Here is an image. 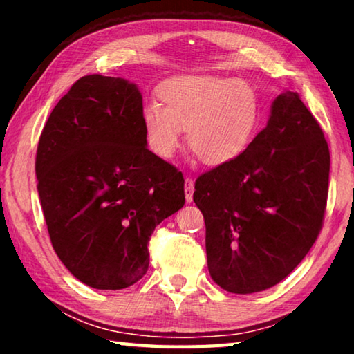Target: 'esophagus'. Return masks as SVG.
Listing matches in <instances>:
<instances>
[{
	"instance_id": "34e87169",
	"label": "esophagus",
	"mask_w": 354,
	"mask_h": 354,
	"mask_svg": "<svg viewBox=\"0 0 354 354\" xmlns=\"http://www.w3.org/2000/svg\"><path fill=\"white\" fill-rule=\"evenodd\" d=\"M184 192H185V201L190 203L194 200V181L190 178L184 179Z\"/></svg>"
}]
</instances>
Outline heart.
Here are the masks:
<instances>
[{"instance_id":"1","label":"heart","mask_w":354,"mask_h":354,"mask_svg":"<svg viewBox=\"0 0 354 354\" xmlns=\"http://www.w3.org/2000/svg\"><path fill=\"white\" fill-rule=\"evenodd\" d=\"M162 107L149 104L142 122L151 151L169 159L181 145L206 165L230 162L248 145L259 122V103L242 81L215 76H179L158 88Z\"/></svg>"}]
</instances>
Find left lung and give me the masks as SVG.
<instances>
[{"label":"left lung","instance_id":"8db88e82","mask_svg":"<svg viewBox=\"0 0 354 354\" xmlns=\"http://www.w3.org/2000/svg\"><path fill=\"white\" fill-rule=\"evenodd\" d=\"M328 181L320 124L297 92L286 91L247 149L195 181L214 283L245 295L292 273L322 230Z\"/></svg>","mask_w":354,"mask_h":354}]
</instances>
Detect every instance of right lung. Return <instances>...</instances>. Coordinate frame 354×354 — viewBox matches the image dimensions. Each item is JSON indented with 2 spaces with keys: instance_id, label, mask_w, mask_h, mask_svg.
I'll return each instance as SVG.
<instances>
[{
  "instance_id": "obj_1",
  "label": "right lung",
  "mask_w": 354,
  "mask_h": 354,
  "mask_svg": "<svg viewBox=\"0 0 354 354\" xmlns=\"http://www.w3.org/2000/svg\"><path fill=\"white\" fill-rule=\"evenodd\" d=\"M142 113L136 84L82 76L39 140L35 175L53 248L93 289L137 283L154 227L185 201L183 173L147 148Z\"/></svg>"
}]
</instances>
